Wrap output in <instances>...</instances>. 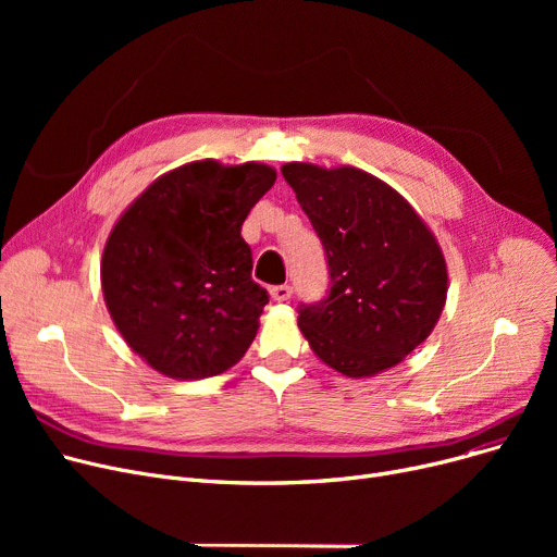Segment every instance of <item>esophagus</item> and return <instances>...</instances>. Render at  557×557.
<instances>
[{
	"instance_id": "34e87169",
	"label": "esophagus",
	"mask_w": 557,
	"mask_h": 557,
	"mask_svg": "<svg viewBox=\"0 0 557 557\" xmlns=\"http://www.w3.org/2000/svg\"><path fill=\"white\" fill-rule=\"evenodd\" d=\"M290 294H294V288H290L288 284H280V286H273V288H271V296H273V300H277V302L288 300Z\"/></svg>"
}]
</instances>
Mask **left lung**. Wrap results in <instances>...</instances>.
<instances>
[{
  "instance_id": "obj_1",
  "label": "left lung",
  "mask_w": 557,
  "mask_h": 557,
  "mask_svg": "<svg viewBox=\"0 0 557 557\" xmlns=\"http://www.w3.org/2000/svg\"><path fill=\"white\" fill-rule=\"evenodd\" d=\"M327 252L330 296L300 309L313 355L345 376H374L426 341L447 300V261L422 216L357 166H282Z\"/></svg>"
}]
</instances>
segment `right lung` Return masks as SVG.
Returning a JSON list of instances; mask_svg holds the SVG:
<instances>
[{"instance_id":"obj_1","label":"right lung","mask_w":557,"mask_h":557,"mask_svg":"<svg viewBox=\"0 0 557 557\" xmlns=\"http://www.w3.org/2000/svg\"><path fill=\"white\" fill-rule=\"evenodd\" d=\"M277 178L261 162H189L146 187L114 223L101 288L114 327L171 379L225 372L250 347L267 288L242 225Z\"/></svg>"}]
</instances>
